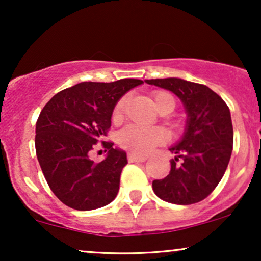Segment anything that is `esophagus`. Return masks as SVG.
Wrapping results in <instances>:
<instances>
[{"instance_id": "obj_1", "label": "esophagus", "mask_w": 261, "mask_h": 261, "mask_svg": "<svg viewBox=\"0 0 261 261\" xmlns=\"http://www.w3.org/2000/svg\"><path fill=\"white\" fill-rule=\"evenodd\" d=\"M127 160L128 162H145L147 160V157H146V155H136V154L130 153L127 155Z\"/></svg>"}]
</instances>
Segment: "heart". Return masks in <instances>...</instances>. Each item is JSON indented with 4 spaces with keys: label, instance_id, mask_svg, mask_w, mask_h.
I'll return each mask as SVG.
<instances>
[{
    "label": "heart",
    "instance_id": "1",
    "mask_svg": "<svg viewBox=\"0 0 261 261\" xmlns=\"http://www.w3.org/2000/svg\"><path fill=\"white\" fill-rule=\"evenodd\" d=\"M152 101H153V106L158 112L163 108H168L172 112L175 107L174 98L167 92H154L152 95ZM125 104H126L125 98H121L116 103L113 112L114 122H119L122 119ZM162 140H163V134L157 128H146L136 126V125L124 127L118 135V142L120 147L134 154H146L152 148V146L160 143Z\"/></svg>",
    "mask_w": 261,
    "mask_h": 261
}]
</instances>
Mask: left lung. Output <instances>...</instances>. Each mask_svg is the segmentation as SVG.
Here are the masks:
<instances>
[{
  "mask_svg": "<svg viewBox=\"0 0 261 261\" xmlns=\"http://www.w3.org/2000/svg\"><path fill=\"white\" fill-rule=\"evenodd\" d=\"M145 82L174 93L188 114L181 140L169 148L175 154L169 174L152 182L154 194L175 205L201 201L215 190L229 163L233 148L229 108L205 85L175 77Z\"/></svg>",
  "mask_w": 261,
  "mask_h": 261,
  "instance_id": "1",
  "label": "left lung"
}]
</instances>
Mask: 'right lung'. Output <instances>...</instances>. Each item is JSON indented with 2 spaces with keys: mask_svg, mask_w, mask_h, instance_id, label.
I'll return each mask as SVG.
<instances>
[{
  "mask_svg": "<svg viewBox=\"0 0 261 261\" xmlns=\"http://www.w3.org/2000/svg\"><path fill=\"white\" fill-rule=\"evenodd\" d=\"M143 81L82 82L59 92L40 112L35 127V151L53 193L68 207L89 211L115 199L126 153L103 141L112 126L114 107L125 93ZM102 141L106 160L89 158Z\"/></svg>",
  "mask_w": 261,
  "mask_h": 261,
  "instance_id": "right-lung-1",
  "label": "right lung"
}]
</instances>
